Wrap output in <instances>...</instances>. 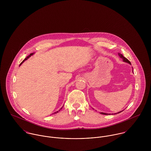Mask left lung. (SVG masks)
Returning <instances> with one entry per match:
<instances>
[{"label": "left lung", "mask_w": 151, "mask_h": 151, "mask_svg": "<svg viewBox=\"0 0 151 151\" xmlns=\"http://www.w3.org/2000/svg\"><path fill=\"white\" fill-rule=\"evenodd\" d=\"M118 55H119V56H120V58H122V59H123V62H126V63H128L129 64V65H131V63H130V62H129V60L127 59H126L125 57H124L123 56V55L122 54H121V53H118ZM132 72H133V71H132ZM122 111H119L118 113H113L112 114H117V113H120V112H122ZM101 114H105V115H109V114H108V113H104V112H101L100 113Z\"/></svg>", "instance_id": "left-lung-1"}]
</instances>
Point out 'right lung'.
Masks as SVG:
<instances>
[{"instance_id":"right-lung-1","label":"right lung","mask_w":151,"mask_h":151,"mask_svg":"<svg viewBox=\"0 0 151 151\" xmlns=\"http://www.w3.org/2000/svg\"><path fill=\"white\" fill-rule=\"evenodd\" d=\"M34 54V53H31V54H30V55H29L28 56H27V58H25V59H24V60L22 62V63H21V64L20 65H22V63L23 62H25L26 60H27L28 58H30L31 56H32ZM63 107H62V108H60V110H59V111H57L55 112L54 113H58V112H59V111H60V110H61V109L63 108Z\"/></svg>"}]
</instances>
